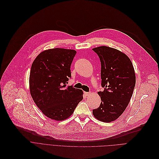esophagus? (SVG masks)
I'll use <instances>...</instances> for the list:
<instances>
[{
    "label": "esophagus",
    "instance_id": "esophagus-1",
    "mask_svg": "<svg viewBox=\"0 0 159 159\" xmlns=\"http://www.w3.org/2000/svg\"><path fill=\"white\" fill-rule=\"evenodd\" d=\"M84 94H85V95L86 96H89L91 93H87V92H85Z\"/></svg>",
    "mask_w": 159,
    "mask_h": 159
}]
</instances>
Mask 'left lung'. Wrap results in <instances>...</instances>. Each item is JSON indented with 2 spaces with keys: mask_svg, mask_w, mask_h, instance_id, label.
Here are the masks:
<instances>
[{
  "mask_svg": "<svg viewBox=\"0 0 159 159\" xmlns=\"http://www.w3.org/2000/svg\"><path fill=\"white\" fill-rule=\"evenodd\" d=\"M101 61L103 92L100 107L93 110L94 116L103 122L116 120L129 104L135 86L136 76L132 62L121 51L106 46L93 49Z\"/></svg>",
  "mask_w": 159,
  "mask_h": 159,
  "instance_id": "8db88e82",
  "label": "left lung"
}]
</instances>
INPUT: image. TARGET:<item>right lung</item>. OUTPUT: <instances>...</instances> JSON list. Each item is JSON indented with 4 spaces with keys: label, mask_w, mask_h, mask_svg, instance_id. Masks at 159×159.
<instances>
[{
    "label": "right lung",
    "mask_w": 159,
    "mask_h": 159,
    "mask_svg": "<svg viewBox=\"0 0 159 159\" xmlns=\"http://www.w3.org/2000/svg\"><path fill=\"white\" fill-rule=\"evenodd\" d=\"M76 54L71 49L52 48L36 57L30 73V92L37 107L48 118H69L83 100V90L66 87L70 65Z\"/></svg>",
    "instance_id": "right-lung-1"
}]
</instances>
